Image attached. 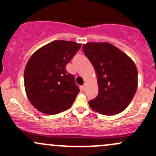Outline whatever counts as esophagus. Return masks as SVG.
I'll return each mask as SVG.
<instances>
[{
    "mask_svg": "<svg viewBox=\"0 0 156 156\" xmlns=\"http://www.w3.org/2000/svg\"><path fill=\"white\" fill-rule=\"evenodd\" d=\"M86 85H87V84H83V85H82V87H81V88H82L83 90H85V89H86Z\"/></svg>",
    "mask_w": 156,
    "mask_h": 156,
    "instance_id": "1",
    "label": "esophagus"
}]
</instances>
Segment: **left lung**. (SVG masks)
Returning a JSON list of instances; mask_svg holds the SVG:
<instances>
[{
    "instance_id": "obj_1",
    "label": "left lung",
    "mask_w": 156,
    "mask_h": 156,
    "mask_svg": "<svg viewBox=\"0 0 156 156\" xmlns=\"http://www.w3.org/2000/svg\"><path fill=\"white\" fill-rule=\"evenodd\" d=\"M83 51L97 75L98 95L90 100L93 110L106 115L123 111L137 88V69L133 61L108 43H87Z\"/></svg>"
}]
</instances>
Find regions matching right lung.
I'll return each mask as SVG.
<instances>
[{"label":"right lung","instance_id":"obj_1","mask_svg":"<svg viewBox=\"0 0 156 156\" xmlns=\"http://www.w3.org/2000/svg\"><path fill=\"white\" fill-rule=\"evenodd\" d=\"M81 46L73 41H54L31 56L24 72L25 87L37 110L55 115L72 106L80 90L66 66Z\"/></svg>","mask_w":156,"mask_h":156}]
</instances>
